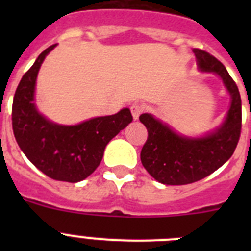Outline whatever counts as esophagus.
<instances>
[{
	"instance_id": "34e87169",
	"label": "esophagus",
	"mask_w": 251,
	"mask_h": 251,
	"mask_svg": "<svg viewBox=\"0 0 251 251\" xmlns=\"http://www.w3.org/2000/svg\"><path fill=\"white\" fill-rule=\"evenodd\" d=\"M130 112H132L133 119H134V121H137V119L139 118L141 113L143 112V106H142L141 104H138V103L132 104V106H130Z\"/></svg>"
}]
</instances>
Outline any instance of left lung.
<instances>
[{
	"mask_svg": "<svg viewBox=\"0 0 251 251\" xmlns=\"http://www.w3.org/2000/svg\"><path fill=\"white\" fill-rule=\"evenodd\" d=\"M192 51L199 70L220 77L231 101L223 123L201 137L183 136L154 115L141 114L139 121L148 130L141 152L142 165L163 185H187L207 177L232 156L240 138L241 98L238 86L216 57L200 49Z\"/></svg>",
	"mask_w": 251,
	"mask_h": 251,
	"instance_id": "left-lung-1",
	"label": "left lung"
}]
</instances>
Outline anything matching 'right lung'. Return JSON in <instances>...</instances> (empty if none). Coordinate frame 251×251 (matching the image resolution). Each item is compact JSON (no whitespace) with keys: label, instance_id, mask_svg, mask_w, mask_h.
<instances>
[{"label":"right lung","instance_id":"right-lung-1","mask_svg":"<svg viewBox=\"0 0 251 251\" xmlns=\"http://www.w3.org/2000/svg\"><path fill=\"white\" fill-rule=\"evenodd\" d=\"M44 50L22 76L12 104V128L17 145L43 174L56 181L79 182L97 170L110 139L133 121L130 110L95 117L75 126L57 124L37 110L36 79L52 49Z\"/></svg>","mask_w":251,"mask_h":251}]
</instances>
